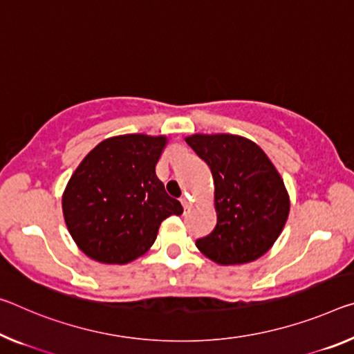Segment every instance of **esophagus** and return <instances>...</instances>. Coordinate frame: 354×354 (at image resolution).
Returning a JSON list of instances; mask_svg holds the SVG:
<instances>
[{
    "label": "esophagus",
    "instance_id": "esophagus-1",
    "mask_svg": "<svg viewBox=\"0 0 354 354\" xmlns=\"http://www.w3.org/2000/svg\"><path fill=\"white\" fill-rule=\"evenodd\" d=\"M181 203H183L184 209H190V207H192V203H190V200L187 197H183L181 198Z\"/></svg>",
    "mask_w": 354,
    "mask_h": 354
}]
</instances>
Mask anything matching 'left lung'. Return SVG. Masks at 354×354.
Returning a JSON list of instances; mask_svg holds the SVG:
<instances>
[{"label":"left lung","mask_w":354,"mask_h":354,"mask_svg":"<svg viewBox=\"0 0 354 354\" xmlns=\"http://www.w3.org/2000/svg\"><path fill=\"white\" fill-rule=\"evenodd\" d=\"M211 168L217 225L197 248L218 265H239L266 254L287 222L290 200L282 178L254 142L238 136L187 137Z\"/></svg>","instance_id":"obj_1"}]
</instances>
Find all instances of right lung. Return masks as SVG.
Returning a JSON list of instances; mask_svg holds the SVG:
<instances>
[{"instance_id": "1", "label": "right lung", "mask_w": 354, "mask_h": 354, "mask_svg": "<svg viewBox=\"0 0 354 354\" xmlns=\"http://www.w3.org/2000/svg\"><path fill=\"white\" fill-rule=\"evenodd\" d=\"M165 137L120 136L99 143L63 195L67 230L93 260L124 265L154 244L157 230L183 206L165 192L156 164Z\"/></svg>"}]
</instances>
